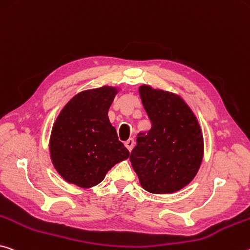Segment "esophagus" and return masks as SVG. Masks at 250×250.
Listing matches in <instances>:
<instances>
[{
    "label": "esophagus",
    "instance_id": "esophagus-1",
    "mask_svg": "<svg viewBox=\"0 0 250 250\" xmlns=\"http://www.w3.org/2000/svg\"><path fill=\"white\" fill-rule=\"evenodd\" d=\"M125 148L129 150V151H131L133 146H134V140L132 139V138H130V139H128L125 142Z\"/></svg>",
    "mask_w": 250,
    "mask_h": 250
}]
</instances>
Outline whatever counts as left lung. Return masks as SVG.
<instances>
[{
  "label": "left lung",
  "instance_id": "left-lung-1",
  "mask_svg": "<svg viewBox=\"0 0 250 250\" xmlns=\"http://www.w3.org/2000/svg\"><path fill=\"white\" fill-rule=\"evenodd\" d=\"M151 121L148 133L139 134L130 161L141 187L151 193H172L196 177L204 158V137L195 113L176 93L139 86Z\"/></svg>",
  "mask_w": 250,
  "mask_h": 250
}]
</instances>
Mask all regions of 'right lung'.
Instances as JSON below:
<instances>
[{
    "label": "right lung",
    "instance_id": "add662e5",
    "mask_svg": "<svg viewBox=\"0 0 250 250\" xmlns=\"http://www.w3.org/2000/svg\"><path fill=\"white\" fill-rule=\"evenodd\" d=\"M118 92V88L109 85L82 91L59 113L51 131L50 157L69 184L92 188L114 165L129 158L108 117Z\"/></svg>",
    "mask_w": 250,
    "mask_h": 250
}]
</instances>
